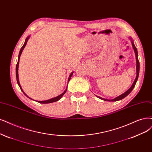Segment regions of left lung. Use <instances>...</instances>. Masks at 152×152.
I'll list each match as a JSON object with an SVG mask.
<instances>
[{"label": "left lung", "instance_id": "obj_1", "mask_svg": "<svg viewBox=\"0 0 152 152\" xmlns=\"http://www.w3.org/2000/svg\"><path fill=\"white\" fill-rule=\"evenodd\" d=\"M130 39H131V41H132V46H133V48L134 49V53H135V56H136V63H137V76H136V78L135 80H134L133 85H132V86L130 88V89H128V90L124 93L123 94L120 95V96H118V97L115 98V99H104V98H101L99 96H97L98 98L102 99L103 100H104V101H108V102H116V101H118V100H121L122 99H123L124 98H125L126 96H128V95L130 94L132 91L133 90V89L134 88V86H135V84L138 80V75H139V71H140V63H139V61H138V51H137V48L135 47V46H134V44L133 43V41H132V39L131 37H130Z\"/></svg>", "mask_w": 152, "mask_h": 152}]
</instances>
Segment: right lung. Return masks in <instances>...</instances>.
<instances>
[{
	"mask_svg": "<svg viewBox=\"0 0 152 152\" xmlns=\"http://www.w3.org/2000/svg\"><path fill=\"white\" fill-rule=\"evenodd\" d=\"M29 37H30V36H28V37L26 39V41H25V42H24V45H23V46H22V47L21 48V49H20V52H19V56H18V63H17V64H16V69H15V71H16V79H17V82H18V84L19 86L20 87V89H21V91H22V92H23V93L26 95V96L27 97H28V96H27V94L24 92V91L22 90V88H21V86H20V85L19 81L18 68H19V59H20V55H21V54H22V50H23L24 48H25V46H26V44H27V42L28 39H29ZM72 74H73V72H72L71 73V74H70V75H69V78H68V81H67V85H68V83H69V80H71V77L72 76ZM66 91H67V88H66V90H65L63 93L61 94L60 95H59V96H56V97L53 98H51V99H48V100H46V101H37V102L39 103H43V104H46V103H50L56 102H57V101L59 100L62 97H63V95L65 94V93L66 92ZM28 98H30L29 97H28ZM30 99H31V98H30Z\"/></svg>",
	"mask_w": 152,
	"mask_h": 152,
	"instance_id": "add662e5",
	"label": "right lung"
}]
</instances>
